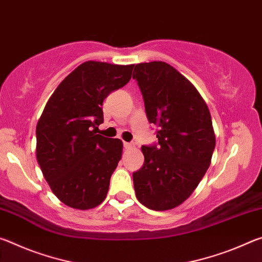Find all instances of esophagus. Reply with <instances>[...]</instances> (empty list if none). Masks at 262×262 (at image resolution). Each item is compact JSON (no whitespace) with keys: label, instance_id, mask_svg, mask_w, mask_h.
Segmentation results:
<instances>
[{"label":"esophagus","instance_id":"esophagus-1","mask_svg":"<svg viewBox=\"0 0 262 262\" xmlns=\"http://www.w3.org/2000/svg\"><path fill=\"white\" fill-rule=\"evenodd\" d=\"M123 147H125V149H130V148L134 147V144L128 143V142H123Z\"/></svg>","mask_w":262,"mask_h":262}]
</instances>
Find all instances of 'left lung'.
<instances>
[{
	"instance_id": "left-lung-1",
	"label": "left lung",
	"mask_w": 262,
	"mask_h": 262,
	"mask_svg": "<svg viewBox=\"0 0 262 262\" xmlns=\"http://www.w3.org/2000/svg\"><path fill=\"white\" fill-rule=\"evenodd\" d=\"M137 81L157 144L142 145L144 164L133 173L136 198L152 210L181 205L210 165L215 134L210 112L196 89L166 62L139 63Z\"/></svg>"
}]
</instances>
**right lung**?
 Masks as SVG:
<instances>
[{"label": "right lung", "mask_w": 262, "mask_h": 262, "mask_svg": "<svg viewBox=\"0 0 262 262\" xmlns=\"http://www.w3.org/2000/svg\"><path fill=\"white\" fill-rule=\"evenodd\" d=\"M134 64L86 61L48 99L37 125V161L56 198L76 209L105 200L122 142L96 134L103 101L129 82Z\"/></svg>", "instance_id": "obj_1"}]
</instances>
